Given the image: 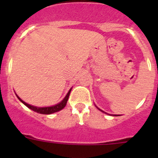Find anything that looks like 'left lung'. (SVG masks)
Wrapping results in <instances>:
<instances>
[{"label": "left lung", "mask_w": 158, "mask_h": 158, "mask_svg": "<svg viewBox=\"0 0 158 158\" xmlns=\"http://www.w3.org/2000/svg\"><path fill=\"white\" fill-rule=\"evenodd\" d=\"M96 108H97V109H98V110H100V111H102V112H104V113H106V112H104V111H102V110H101V109H100V108H99V107H96ZM106 114H107V113H106ZM107 115H109V114H107ZM113 115V116H119V115Z\"/></svg>", "instance_id": "obj_1"}]
</instances>
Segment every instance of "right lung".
I'll return each instance as SVG.
<instances>
[{"label": "right lung", "mask_w": 158, "mask_h": 158, "mask_svg": "<svg viewBox=\"0 0 158 158\" xmlns=\"http://www.w3.org/2000/svg\"><path fill=\"white\" fill-rule=\"evenodd\" d=\"M71 90H72V88L69 89V92L67 93L66 96L64 97V99L62 100V101L59 102L58 104H54V105H53V106H49V107H36V106L31 105V104H27L26 102H24L23 100H22L21 99L19 98V96H17V94H16V96H17V98L19 99V101L22 102V103H23L25 106H27L28 108H30V109L32 110V111L40 113V114H43V115H50V114H52V113L61 111V110L63 109L64 107H65V105H66V103H67V100H68V99H69V94H70Z\"/></svg>", "instance_id": "obj_1"}]
</instances>
